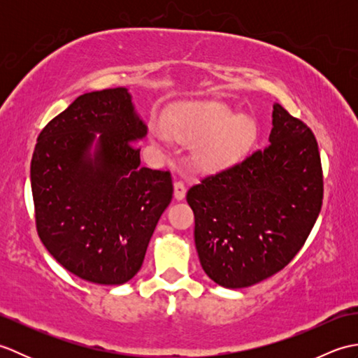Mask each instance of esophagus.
I'll list each match as a JSON object with an SVG mask.
<instances>
[{"label": "esophagus", "mask_w": 358, "mask_h": 358, "mask_svg": "<svg viewBox=\"0 0 358 358\" xmlns=\"http://www.w3.org/2000/svg\"><path fill=\"white\" fill-rule=\"evenodd\" d=\"M186 195V185L183 181H175L173 183V196L177 200H183Z\"/></svg>", "instance_id": "34e87169"}]
</instances>
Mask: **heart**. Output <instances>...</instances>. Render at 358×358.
Here are the masks:
<instances>
[{"instance_id":"obj_1","label":"heart","mask_w":358,"mask_h":358,"mask_svg":"<svg viewBox=\"0 0 358 358\" xmlns=\"http://www.w3.org/2000/svg\"><path fill=\"white\" fill-rule=\"evenodd\" d=\"M175 138L185 144H194V159L201 167H220L237 159L255 136L254 121L248 115H234L223 103L208 101L187 108L172 121ZM154 140L164 146L169 132L163 123L152 124Z\"/></svg>"}]
</instances>
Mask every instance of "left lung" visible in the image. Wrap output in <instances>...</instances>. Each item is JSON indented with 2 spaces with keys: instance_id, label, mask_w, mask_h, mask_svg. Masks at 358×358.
Returning <instances> with one entry per match:
<instances>
[{
  "instance_id": "8db88e82",
  "label": "left lung",
  "mask_w": 358,
  "mask_h": 358,
  "mask_svg": "<svg viewBox=\"0 0 358 358\" xmlns=\"http://www.w3.org/2000/svg\"><path fill=\"white\" fill-rule=\"evenodd\" d=\"M203 271L227 289L269 278L305 245L320 214L323 173L310 129L273 104L269 144L187 191Z\"/></svg>"
}]
</instances>
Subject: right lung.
<instances>
[{
  "label": "right lung",
  "mask_w": 358,
  "mask_h": 358,
  "mask_svg": "<svg viewBox=\"0 0 358 358\" xmlns=\"http://www.w3.org/2000/svg\"><path fill=\"white\" fill-rule=\"evenodd\" d=\"M148 135L126 87L80 95L36 140L30 185L36 231L83 280L123 285L140 271L172 200L169 171L141 166Z\"/></svg>",
  "instance_id": "obj_1"
}]
</instances>
